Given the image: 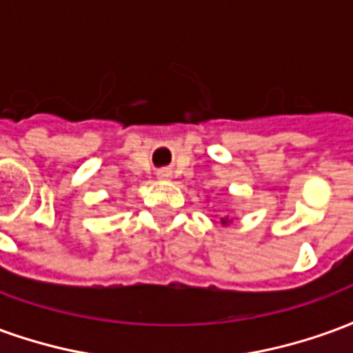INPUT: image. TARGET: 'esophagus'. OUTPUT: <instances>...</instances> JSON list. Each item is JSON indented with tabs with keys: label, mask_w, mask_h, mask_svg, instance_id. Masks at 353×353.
<instances>
[{
	"label": "esophagus",
	"mask_w": 353,
	"mask_h": 353,
	"mask_svg": "<svg viewBox=\"0 0 353 353\" xmlns=\"http://www.w3.org/2000/svg\"><path fill=\"white\" fill-rule=\"evenodd\" d=\"M162 176H168V174H164V172H162Z\"/></svg>",
	"instance_id": "obj_1"
}]
</instances>
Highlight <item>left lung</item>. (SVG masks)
<instances>
[{"label":"left lung","mask_w":353,"mask_h":353,"mask_svg":"<svg viewBox=\"0 0 353 353\" xmlns=\"http://www.w3.org/2000/svg\"><path fill=\"white\" fill-rule=\"evenodd\" d=\"M221 221H223V225H227V223H229V217H227V219H225V217H221Z\"/></svg>","instance_id":"8db88e82"}]
</instances>
